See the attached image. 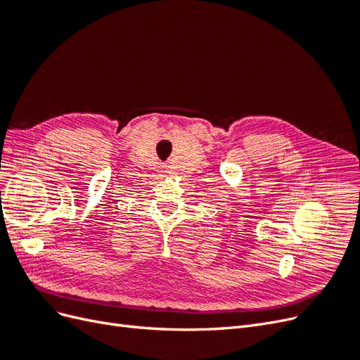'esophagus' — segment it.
<instances>
[{
	"label": "esophagus",
	"mask_w": 360,
	"mask_h": 360,
	"mask_svg": "<svg viewBox=\"0 0 360 360\" xmlns=\"http://www.w3.org/2000/svg\"><path fill=\"white\" fill-rule=\"evenodd\" d=\"M163 168H165V167H163Z\"/></svg>",
	"instance_id": "34e87169"
}]
</instances>
